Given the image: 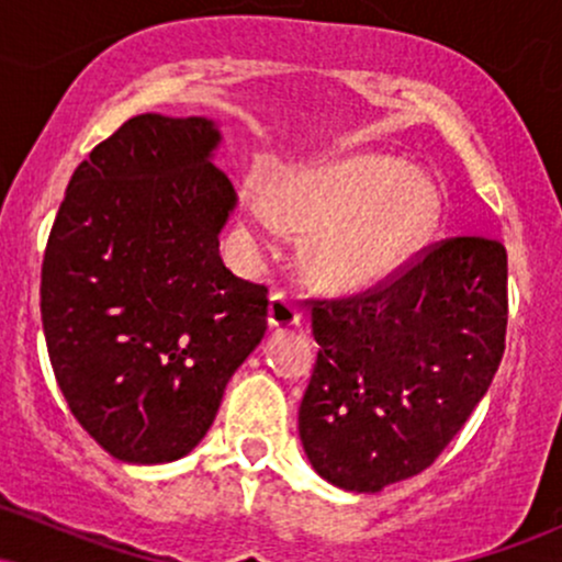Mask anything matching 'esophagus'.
Wrapping results in <instances>:
<instances>
[{
  "mask_svg": "<svg viewBox=\"0 0 562 562\" xmlns=\"http://www.w3.org/2000/svg\"><path fill=\"white\" fill-rule=\"evenodd\" d=\"M301 325V308L290 301L288 293L277 290L269 299V327L272 330H288V327Z\"/></svg>",
  "mask_w": 562,
  "mask_h": 562,
  "instance_id": "esophagus-1",
  "label": "esophagus"
}]
</instances>
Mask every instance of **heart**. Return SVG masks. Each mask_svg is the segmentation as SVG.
Returning <instances> with one entry per match:
<instances>
[{
	"instance_id": "1",
	"label": "heart",
	"mask_w": 562,
	"mask_h": 562,
	"mask_svg": "<svg viewBox=\"0 0 562 562\" xmlns=\"http://www.w3.org/2000/svg\"><path fill=\"white\" fill-rule=\"evenodd\" d=\"M438 192L402 160L348 156L280 173L272 192L248 187L240 211L250 229L280 222L308 232L303 263L322 285L357 290L396 272L438 222Z\"/></svg>"
}]
</instances>
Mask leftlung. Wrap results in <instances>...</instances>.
Wrapping results in <instances>:
<instances>
[{
	"instance_id": "1",
	"label": "left lung",
	"mask_w": 562,
	"mask_h": 562,
	"mask_svg": "<svg viewBox=\"0 0 562 562\" xmlns=\"http://www.w3.org/2000/svg\"><path fill=\"white\" fill-rule=\"evenodd\" d=\"M319 344L299 409L308 462L375 494L434 465L505 353L507 250L462 235L351 299L312 301Z\"/></svg>"
}]
</instances>
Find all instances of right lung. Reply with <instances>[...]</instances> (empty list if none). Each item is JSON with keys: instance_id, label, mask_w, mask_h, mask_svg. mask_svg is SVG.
<instances>
[{"instance_id": "right-lung-1", "label": "right lung", "mask_w": 562, "mask_h": 562, "mask_svg": "<svg viewBox=\"0 0 562 562\" xmlns=\"http://www.w3.org/2000/svg\"><path fill=\"white\" fill-rule=\"evenodd\" d=\"M214 121L142 113L81 160L42 263L57 385L108 454L160 465L209 434L267 333V288L218 256L235 187Z\"/></svg>"}]
</instances>
